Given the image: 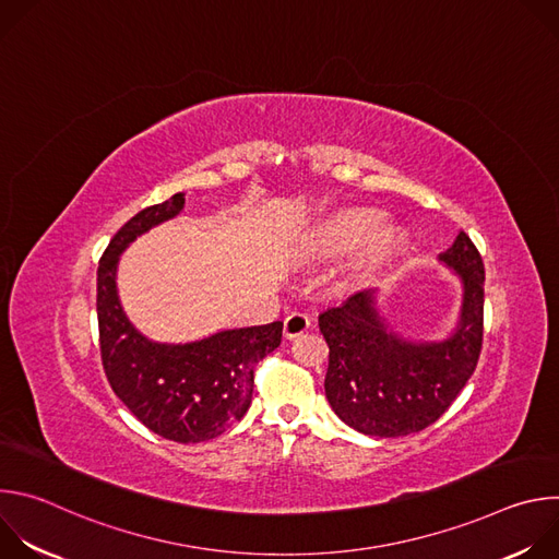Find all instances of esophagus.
<instances>
[{
  "label": "esophagus",
  "instance_id": "34e87169",
  "mask_svg": "<svg viewBox=\"0 0 559 559\" xmlns=\"http://www.w3.org/2000/svg\"><path fill=\"white\" fill-rule=\"evenodd\" d=\"M309 328H311L309 316H305V313H300V311H292V313L285 318V323H283V334H285L287 341H292V338L305 334Z\"/></svg>",
  "mask_w": 559,
  "mask_h": 559
}]
</instances>
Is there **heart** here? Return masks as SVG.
<instances>
[{"label": "heart", "instance_id": "b5f03b06", "mask_svg": "<svg viewBox=\"0 0 559 559\" xmlns=\"http://www.w3.org/2000/svg\"><path fill=\"white\" fill-rule=\"evenodd\" d=\"M382 216L373 210H347L318 225L307 241V252L316 259L334 261L365 248L352 265L354 281H367L405 252L407 238L401 229L381 227Z\"/></svg>", "mask_w": 559, "mask_h": 559}]
</instances>
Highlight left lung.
I'll use <instances>...</instances> for the list:
<instances>
[{"mask_svg":"<svg viewBox=\"0 0 559 559\" xmlns=\"http://www.w3.org/2000/svg\"><path fill=\"white\" fill-rule=\"evenodd\" d=\"M462 283L455 330L440 341L393 332L378 307V287L318 316L330 345L325 395L334 414L365 436L397 438L427 429L457 397L483 349L485 265L460 231L438 257Z\"/></svg>","mask_w":559,"mask_h":559,"instance_id":"obj_1","label":"left lung"}]
</instances>
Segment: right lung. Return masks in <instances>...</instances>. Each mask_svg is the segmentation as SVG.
<instances>
[{
    "instance_id": "right-lung-1",
    "label": "right lung",
    "mask_w": 559,
    "mask_h": 559,
    "mask_svg": "<svg viewBox=\"0 0 559 559\" xmlns=\"http://www.w3.org/2000/svg\"><path fill=\"white\" fill-rule=\"evenodd\" d=\"M183 205L186 192H179L141 210L115 234L97 270V318L104 371L119 401L156 436L194 444L246 416L254 367L281 345L283 323L221 330L192 343H158L130 323L117 292L119 257Z\"/></svg>"
}]
</instances>
